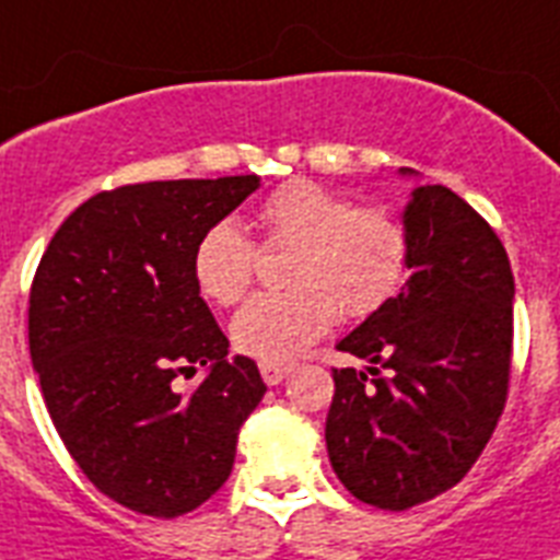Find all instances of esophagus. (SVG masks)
Here are the masks:
<instances>
[{
  "label": "esophagus",
  "instance_id": "34e87169",
  "mask_svg": "<svg viewBox=\"0 0 560 560\" xmlns=\"http://www.w3.org/2000/svg\"><path fill=\"white\" fill-rule=\"evenodd\" d=\"M291 372H294V366H291V363H271V360H262L260 363L262 381L269 383V386H277L280 381H285Z\"/></svg>",
  "mask_w": 560,
  "mask_h": 560
}]
</instances>
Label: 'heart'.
Wrapping results in <instances>:
<instances>
[{
    "label": "heart",
    "mask_w": 560,
    "mask_h": 560,
    "mask_svg": "<svg viewBox=\"0 0 560 560\" xmlns=\"http://www.w3.org/2000/svg\"><path fill=\"white\" fill-rule=\"evenodd\" d=\"M266 246H294L291 285L283 294H257L231 323L243 354L298 358L343 317H366L404 285L412 237L392 208L354 206L343 194L306 179L285 183L260 206ZM257 248L234 220L206 229L194 246V280L208 300L234 306L252 285Z\"/></svg>",
    "instance_id": "1"
}]
</instances>
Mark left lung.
<instances>
[{"instance_id": "1", "label": "left lung", "mask_w": 560, "mask_h": 560, "mask_svg": "<svg viewBox=\"0 0 560 560\" xmlns=\"http://www.w3.org/2000/svg\"><path fill=\"white\" fill-rule=\"evenodd\" d=\"M400 177L418 171L400 168ZM409 280L337 349L369 363L335 369L326 450L343 487L381 510H409L464 478L506 404L512 280L501 240L446 186L404 208ZM387 369L381 378L373 369Z\"/></svg>"}]
</instances>
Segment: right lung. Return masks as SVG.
Masks as SVG:
<instances>
[{
	"instance_id": "obj_1",
	"label": "right lung",
	"mask_w": 560,
	"mask_h": 560,
	"mask_svg": "<svg viewBox=\"0 0 560 560\" xmlns=\"http://www.w3.org/2000/svg\"><path fill=\"white\" fill-rule=\"evenodd\" d=\"M257 188L246 174L96 194L36 269L27 340L50 420L88 480L142 515L177 518L214 495L266 395L194 280L197 240ZM200 365L201 386L179 390Z\"/></svg>"
}]
</instances>
